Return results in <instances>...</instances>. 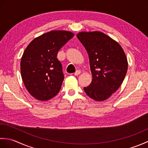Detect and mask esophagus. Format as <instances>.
Segmentation results:
<instances>
[{
    "label": "esophagus",
    "instance_id": "34e87169",
    "mask_svg": "<svg viewBox=\"0 0 148 148\" xmlns=\"http://www.w3.org/2000/svg\"><path fill=\"white\" fill-rule=\"evenodd\" d=\"M81 74V71L80 70H77L76 72H74V75L75 76H78V75H79Z\"/></svg>",
    "mask_w": 148,
    "mask_h": 148
}]
</instances>
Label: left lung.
<instances>
[{"label": "left lung", "instance_id": "left-lung-1", "mask_svg": "<svg viewBox=\"0 0 148 148\" xmlns=\"http://www.w3.org/2000/svg\"><path fill=\"white\" fill-rule=\"evenodd\" d=\"M77 37L88 54L92 81L84 87L86 95L96 101L111 97L126 76L128 62L121 46L100 32H79Z\"/></svg>", "mask_w": 148, "mask_h": 148}]
</instances>
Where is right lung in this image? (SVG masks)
<instances>
[{
  "label": "right lung",
  "instance_id": "obj_1",
  "mask_svg": "<svg viewBox=\"0 0 148 148\" xmlns=\"http://www.w3.org/2000/svg\"><path fill=\"white\" fill-rule=\"evenodd\" d=\"M74 36L69 31H50L34 39L25 50L21 60V75L28 92L34 98L46 101L59 92L64 75L56 56Z\"/></svg>",
  "mask_w": 148,
  "mask_h": 148
}]
</instances>
